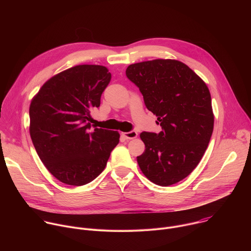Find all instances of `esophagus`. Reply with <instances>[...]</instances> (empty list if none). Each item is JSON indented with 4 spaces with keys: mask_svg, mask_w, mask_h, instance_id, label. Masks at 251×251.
<instances>
[{
    "mask_svg": "<svg viewBox=\"0 0 251 251\" xmlns=\"http://www.w3.org/2000/svg\"><path fill=\"white\" fill-rule=\"evenodd\" d=\"M123 137H125L126 139H134L138 136V133L136 131H130V132H122L121 133Z\"/></svg>",
    "mask_w": 251,
    "mask_h": 251,
    "instance_id": "obj_1",
    "label": "esophagus"
}]
</instances>
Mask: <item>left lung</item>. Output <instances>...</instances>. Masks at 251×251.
<instances>
[{"label":"left lung","instance_id":"8db88e82","mask_svg":"<svg viewBox=\"0 0 251 251\" xmlns=\"http://www.w3.org/2000/svg\"><path fill=\"white\" fill-rule=\"evenodd\" d=\"M126 75L162 126L158 134H140L145 144L144 153L137 157L142 173L162 187L184 180L201 162L212 134L208 87L193 69L176 59L133 63Z\"/></svg>","mask_w":251,"mask_h":251}]
</instances>
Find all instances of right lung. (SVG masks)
<instances>
[{"label": "right lung", "mask_w": 251, "mask_h": 251, "mask_svg": "<svg viewBox=\"0 0 251 251\" xmlns=\"http://www.w3.org/2000/svg\"><path fill=\"white\" fill-rule=\"evenodd\" d=\"M111 79L107 67L80 64L44 83L29 105V134L40 159L58 181L83 186L105 169L118 131H90V109Z\"/></svg>", "instance_id": "right-lung-1"}]
</instances>
